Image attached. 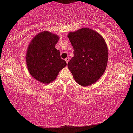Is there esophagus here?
<instances>
[{"label": "esophagus", "mask_w": 133, "mask_h": 133, "mask_svg": "<svg viewBox=\"0 0 133 133\" xmlns=\"http://www.w3.org/2000/svg\"><path fill=\"white\" fill-rule=\"evenodd\" d=\"M65 62H67V64H68V62L69 61V57H67V58H65Z\"/></svg>", "instance_id": "esophagus-1"}]
</instances>
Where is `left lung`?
I'll list each match as a JSON object with an SVG mask.
<instances>
[{"label":"left lung","mask_w":133,"mask_h":133,"mask_svg":"<svg viewBox=\"0 0 133 133\" xmlns=\"http://www.w3.org/2000/svg\"><path fill=\"white\" fill-rule=\"evenodd\" d=\"M74 57L68 67L74 80L82 86L94 84L103 75L108 61V49L103 36L95 30L82 28L68 34Z\"/></svg>","instance_id":"1"}]
</instances>
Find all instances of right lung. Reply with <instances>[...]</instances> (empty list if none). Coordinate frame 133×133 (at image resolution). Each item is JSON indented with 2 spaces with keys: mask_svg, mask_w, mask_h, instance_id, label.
Instances as JSON below:
<instances>
[{
  "mask_svg": "<svg viewBox=\"0 0 133 133\" xmlns=\"http://www.w3.org/2000/svg\"><path fill=\"white\" fill-rule=\"evenodd\" d=\"M59 37L49 31L37 34L30 41L26 52V64L30 74L38 81L49 84L66 66L55 45Z\"/></svg>",
  "mask_w": 133,
  "mask_h": 133,
  "instance_id": "obj_1",
  "label": "right lung"
}]
</instances>
